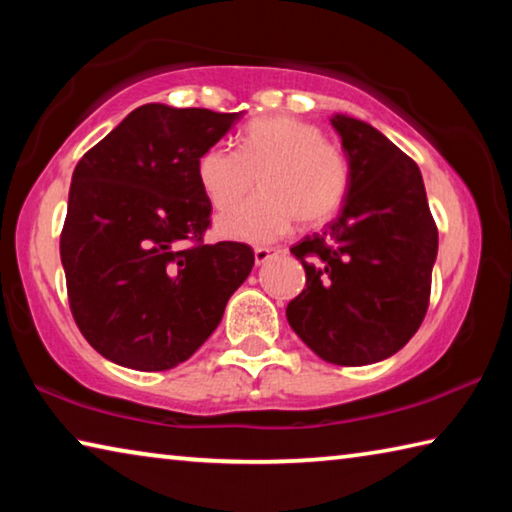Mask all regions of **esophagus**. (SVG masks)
<instances>
[{
	"label": "esophagus",
	"instance_id": "esophagus-1",
	"mask_svg": "<svg viewBox=\"0 0 512 512\" xmlns=\"http://www.w3.org/2000/svg\"><path fill=\"white\" fill-rule=\"evenodd\" d=\"M273 255H275V253H273L271 248H255V264H257V266H264V264L271 262Z\"/></svg>",
	"mask_w": 512,
	"mask_h": 512
}]
</instances>
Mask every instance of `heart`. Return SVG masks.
<instances>
[{
    "label": "heart",
    "mask_w": 512,
    "mask_h": 512,
    "mask_svg": "<svg viewBox=\"0 0 512 512\" xmlns=\"http://www.w3.org/2000/svg\"><path fill=\"white\" fill-rule=\"evenodd\" d=\"M196 178L214 210L244 201L259 183L262 194L216 221L219 235L268 244L291 230L332 219L348 187L341 151L311 121L273 115L244 128L239 149L212 146L196 162Z\"/></svg>",
    "instance_id": "heart-1"
}]
</instances>
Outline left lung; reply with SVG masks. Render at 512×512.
I'll list each match as a JSON object with an SVG mask.
<instances>
[{
  "label": "left lung",
  "mask_w": 512,
  "mask_h": 512,
  "mask_svg": "<svg viewBox=\"0 0 512 512\" xmlns=\"http://www.w3.org/2000/svg\"><path fill=\"white\" fill-rule=\"evenodd\" d=\"M348 158L341 214L291 248L307 284L287 320L307 348L336 366L393 357L429 307L438 230L422 173L375 126L332 115Z\"/></svg>",
  "instance_id": "obj_1"
}]
</instances>
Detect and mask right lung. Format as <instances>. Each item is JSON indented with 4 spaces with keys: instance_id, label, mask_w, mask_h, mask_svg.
Listing matches in <instances>:
<instances>
[{
    "instance_id": "1",
    "label": "right lung",
    "mask_w": 512,
    "mask_h": 512,
    "mask_svg": "<svg viewBox=\"0 0 512 512\" xmlns=\"http://www.w3.org/2000/svg\"><path fill=\"white\" fill-rule=\"evenodd\" d=\"M241 115L146 103L76 164L60 262L76 325L108 361L144 372L187 361L253 271L250 246L203 244L212 205L196 178Z\"/></svg>"
}]
</instances>
